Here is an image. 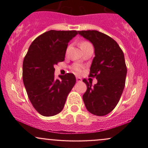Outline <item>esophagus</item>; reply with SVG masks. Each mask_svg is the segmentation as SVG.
Wrapping results in <instances>:
<instances>
[{
	"label": "esophagus",
	"instance_id": "esophagus-1",
	"mask_svg": "<svg viewBox=\"0 0 148 148\" xmlns=\"http://www.w3.org/2000/svg\"><path fill=\"white\" fill-rule=\"evenodd\" d=\"M82 81V79L80 77H77V82H81Z\"/></svg>",
	"mask_w": 148,
	"mask_h": 148
}]
</instances>
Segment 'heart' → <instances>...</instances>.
I'll use <instances>...</instances> for the list:
<instances>
[{"label": "heart", "mask_w": 148, "mask_h": 148, "mask_svg": "<svg viewBox=\"0 0 148 148\" xmlns=\"http://www.w3.org/2000/svg\"><path fill=\"white\" fill-rule=\"evenodd\" d=\"M79 46H80V48H81V49H84V48L87 47V46H92V44H91L89 42H88V41H82V42L80 43ZM73 69H74V71H77V72H80V71H82V66L79 64H74V66H73Z\"/></svg>", "instance_id": "b5f03b06"}]
</instances>
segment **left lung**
<instances>
[{"mask_svg":"<svg viewBox=\"0 0 148 148\" xmlns=\"http://www.w3.org/2000/svg\"><path fill=\"white\" fill-rule=\"evenodd\" d=\"M78 34L90 41L95 48V57L90 67V77L97 83L84 79L86 84L83 101L92 114L104 116L114 110L120 101L125 85L127 67L125 56L117 43L97 31H82Z\"/></svg>","mask_w":148,"mask_h":148,"instance_id":"1","label":"left lung"}]
</instances>
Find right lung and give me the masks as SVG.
<instances>
[{"label": "right lung", "instance_id": "1", "mask_svg": "<svg viewBox=\"0 0 148 148\" xmlns=\"http://www.w3.org/2000/svg\"><path fill=\"white\" fill-rule=\"evenodd\" d=\"M77 31H46L30 45L23 62V81L30 102L40 114L56 115L63 110L76 83L73 74L54 78V65L64 60L68 43Z\"/></svg>", "mask_w": 148, "mask_h": 148}]
</instances>
